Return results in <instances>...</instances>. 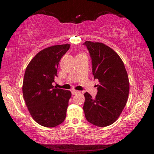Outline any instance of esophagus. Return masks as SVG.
Wrapping results in <instances>:
<instances>
[{
    "instance_id": "esophagus-1",
    "label": "esophagus",
    "mask_w": 154,
    "mask_h": 154,
    "mask_svg": "<svg viewBox=\"0 0 154 154\" xmlns=\"http://www.w3.org/2000/svg\"><path fill=\"white\" fill-rule=\"evenodd\" d=\"M71 92H72V95H75V94H77V93H79V91H77V90H72L71 91Z\"/></svg>"
}]
</instances>
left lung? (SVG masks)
I'll use <instances>...</instances> for the list:
<instances>
[{
  "instance_id": "obj_1",
  "label": "left lung",
  "mask_w": 154,
  "mask_h": 154,
  "mask_svg": "<svg viewBox=\"0 0 154 154\" xmlns=\"http://www.w3.org/2000/svg\"><path fill=\"white\" fill-rule=\"evenodd\" d=\"M92 58V74L100 82L95 98L84 94L83 109L90 123L99 127L113 124L126 105L130 90L128 76L118 54L105 44L87 41Z\"/></svg>"
}]
</instances>
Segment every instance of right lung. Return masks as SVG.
Listing matches in <instances>:
<instances>
[{"label": "right lung", "instance_id": "right-lung-1", "mask_svg": "<svg viewBox=\"0 0 154 154\" xmlns=\"http://www.w3.org/2000/svg\"><path fill=\"white\" fill-rule=\"evenodd\" d=\"M70 48V44L49 47L31 60L26 69L22 93L28 111L41 126L53 128L66 118L69 90L54 88L59 62Z\"/></svg>", "mask_w": 154, "mask_h": 154}]
</instances>
